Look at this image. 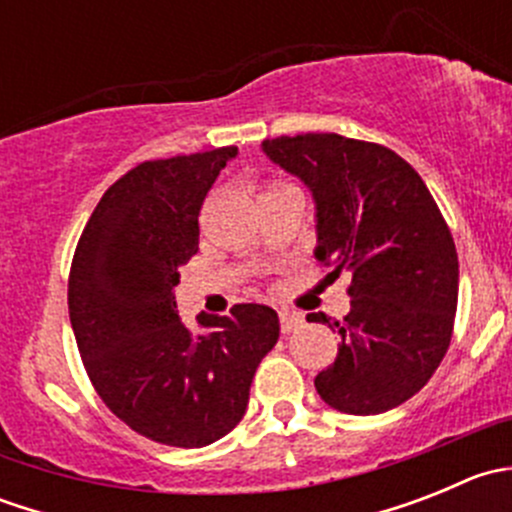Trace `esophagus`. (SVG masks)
<instances>
[{"instance_id":"34e87169","label":"esophagus","mask_w":512,"mask_h":512,"mask_svg":"<svg viewBox=\"0 0 512 512\" xmlns=\"http://www.w3.org/2000/svg\"><path fill=\"white\" fill-rule=\"evenodd\" d=\"M304 324V317L299 312H292V309H280V327L282 334H292L297 332L299 327Z\"/></svg>"}]
</instances>
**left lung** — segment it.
Wrapping results in <instances>:
<instances>
[{
	"mask_svg": "<svg viewBox=\"0 0 512 512\" xmlns=\"http://www.w3.org/2000/svg\"><path fill=\"white\" fill-rule=\"evenodd\" d=\"M262 151L314 198V257L352 275V309L327 322L342 337L314 386L342 414H384L426 386L451 344L458 255L421 175L379 143L339 133L262 141Z\"/></svg>",
	"mask_w": 512,
	"mask_h": 512,
	"instance_id": "1",
	"label": "left lung"
}]
</instances>
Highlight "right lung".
<instances>
[{
    "label": "right lung",
    "instance_id": "right-lung-1",
    "mask_svg": "<svg viewBox=\"0 0 512 512\" xmlns=\"http://www.w3.org/2000/svg\"><path fill=\"white\" fill-rule=\"evenodd\" d=\"M235 156L227 146L128 170L98 200L71 262L69 317L91 384L126 426L165 446L203 448L230 433L280 339L265 304L200 314V334L175 309L203 200Z\"/></svg>",
    "mask_w": 512,
    "mask_h": 512
}]
</instances>
